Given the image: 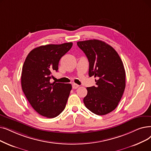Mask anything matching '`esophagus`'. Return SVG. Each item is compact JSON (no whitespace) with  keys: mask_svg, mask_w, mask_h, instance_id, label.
Segmentation results:
<instances>
[{"mask_svg":"<svg viewBox=\"0 0 151 151\" xmlns=\"http://www.w3.org/2000/svg\"><path fill=\"white\" fill-rule=\"evenodd\" d=\"M78 87H79V85H78V84H77L76 83L72 84V88H73V89H76Z\"/></svg>","mask_w":151,"mask_h":151,"instance_id":"34e87169","label":"esophagus"}]
</instances>
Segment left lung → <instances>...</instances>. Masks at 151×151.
Wrapping results in <instances>:
<instances>
[{
    "mask_svg": "<svg viewBox=\"0 0 151 151\" xmlns=\"http://www.w3.org/2000/svg\"><path fill=\"white\" fill-rule=\"evenodd\" d=\"M86 55L89 76L97 78V86L87 88L83 102L91 112L104 115L117 107L125 88V70L116 51L110 45L97 39L78 41Z\"/></svg>",
    "mask_w": 151,
    "mask_h": 151,
    "instance_id": "left-lung-1",
    "label": "left lung"
}]
</instances>
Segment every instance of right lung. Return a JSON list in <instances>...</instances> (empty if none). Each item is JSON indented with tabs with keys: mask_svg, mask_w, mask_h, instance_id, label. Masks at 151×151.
Returning <instances> with one entry per match:
<instances>
[{
	"mask_svg": "<svg viewBox=\"0 0 151 151\" xmlns=\"http://www.w3.org/2000/svg\"><path fill=\"white\" fill-rule=\"evenodd\" d=\"M73 43L48 44L32 49L24 62L22 87L32 107L42 116L54 118L65 109L71 84L51 83L52 73L58 71V63Z\"/></svg>",
	"mask_w": 151,
	"mask_h": 151,
	"instance_id": "right-lung-1",
	"label": "right lung"
}]
</instances>
